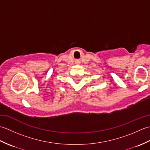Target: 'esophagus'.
<instances>
[{
  "label": "esophagus",
  "instance_id": "1",
  "mask_svg": "<svg viewBox=\"0 0 150 150\" xmlns=\"http://www.w3.org/2000/svg\"><path fill=\"white\" fill-rule=\"evenodd\" d=\"M76 63H79V61H78V60H77V61H76Z\"/></svg>",
  "mask_w": 150,
  "mask_h": 150
}]
</instances>
